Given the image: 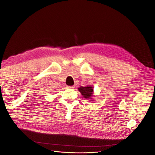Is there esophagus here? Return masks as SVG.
I'll use <instances>...</instances> for the list:
<instances>
[{
  "label": "esophagus",
  "mask_w": 155,
  "mask_h": 155,
  "mask_svg": "<svg viewBox=\"0 0 155 155\" xmlns=\"http://www.w3.org/2000/svg\"><path fill=\"white\" fill-rule=\"evenodd\" d=\"M68 88H70V89H72V88H74L75 87L74 86H68Z\"/></svg>",
  "instance_id": "1"
}]
</instances>
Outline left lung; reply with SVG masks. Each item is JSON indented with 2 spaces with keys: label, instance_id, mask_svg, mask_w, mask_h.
Listing matches in <instances>:
<instances>
[{
  "label": "left lung",
  "instance_id": "obj_1",
  "mask_svg": "<svg viewBox=\"0 0 155 155\" xmlns=\"http://www.w3.org/2000/svg\"><path fill=\"white\" fill-rule=\"evenodd\" d=\"M78 91L81 92V95L86 99H89L92 97L94 91L93 87L91 85L87 87H80L78 88Z\"/></svg>",
  "mask_w": 155,
  "mask_h": 155
}]
</instances>
